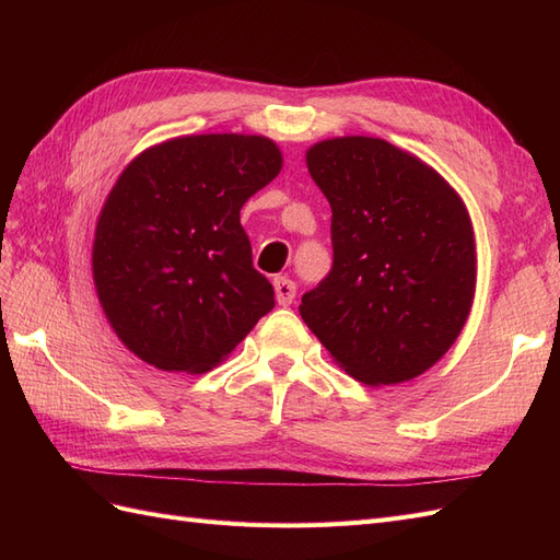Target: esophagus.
Listing matches in <instances>:
<instances>
[{
	"mask_svg": "<svg viewBox=\"0 0 560 560\" xmlns=\"http://www.w3.org/2000/svg\"><path fill=\"white\" fill-rule=\"evenodd\" d=\"M273 287H276V301L280 303V306H290V303L294 301L296 296V284L294 280H290L287 276H278L273 280Z\"/></svg>",
	"mask_w": 560,
	"mask_h": 560,
	"instance_id": "1",
	"label": "esophagus"
}]
</instances>
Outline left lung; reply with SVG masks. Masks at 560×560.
<instances>
[{"label":"left lung","mask_w":560,"mask_h":560,"mask_svg":"<svg viewBox=\"0 0 560 560\" xmlns=\"http://www.w3.org/2000/svg\"><path fill=\"white\" fill-rule=\"evenodd\" d=\"M306 161L331 206L334 264L301 296L303 322L362 383L420 376L471 308L477 252L460 196L378 138L317 142Z\"/></svg>","instance_id":"obj_1"}]
</instances>
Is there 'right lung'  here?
<instances>
[{
    "label": "right lung",
    "mask_w": 560,
    "mask_h": 560,
    "mask_svg": "<svg viewBox=\"0 0 560 560\" xmlns=\"http://www.w3.org/2000/svg\"><path fill=\"white\" fill-rule=\"evenodd\" d=\"M280 167L268 138L224 132L151 147L118 177L97 219L93 280L140 360L202 374L273 311L241 208Z\"/></svg>",
    "instance_id": "add662e5"
}]
</instances>
